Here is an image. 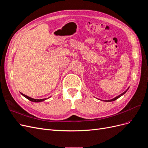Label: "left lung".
Masks as SVG:
<instances>
[{"instance_id": "8db88e82", "label": "left lung", "mask_w": 148, "mask_h": 148, "mask_svg": "<svg viewBox=\"0 0 148 148\" xmlns=\"http://www.w3.org/2000/svg\"><path fill=\"white\" fill-rule=\"evenodd\" d=\"M128 89H127V90H128ZM127 90H126V91H125V92H123V93L121 94V95H120L119 96H117V97H115V98H114V99H110V100H107V101H107V102H111V101H115V100H116V99H117L118 98H119L120 97H121V96H122V95H123L127 91Z\"/></svg>"}]
</instances>
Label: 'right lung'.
<instances>
[{
  "label": "right lung",
  "mask_w": 148,
  "mask_h": 148,
  "mask_svg": "<svg viewBox=\"0 0 148 148\" xmlns=\"http://www.w3.org/2000/svg\"><path fill=\"white\" fill-rule=\"evenodd\" d=\"M22 95H23L24 97H25L26 98H27V99H28V100H29V101H32V102H42V101H45L46 99H46H33V98H31V97H29V96H26V95H24V94H23V93H21V92H20Z\"/></svg>",
  "instance_id": "right-lung-1"
}]
</instances>
